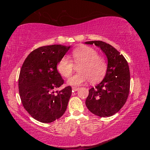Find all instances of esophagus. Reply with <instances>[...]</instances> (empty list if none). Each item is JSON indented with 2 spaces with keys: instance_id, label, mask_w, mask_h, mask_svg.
Here are the masks:
<instances>
[{
  "instance_id": "1",
  "label": "esophagus",
  "mask_w": 150,
  "mask_h": 150,
  "mask_svg": "<svg viewBox=\"0 0 150 150\" xmlns=\"http://www.w3.org/2000/svg\"><path fill=\"white\" fill-rule=\"evenodd\" d=\"M72 89H73V91H78L79 89V87H72Z\"/></svg>"
}]
</instances>
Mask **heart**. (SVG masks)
<instances>
[{
  "instance_id": "1",
  "label": "heart",
  "mask_w": 150,
  "mask_h": 150,
  "mask_svg": "<svg viewBox=\"0 0 150 150\" xmlns=\"http://www.w3.org/2000/svg\"><path fill=\"white\" fill-rule=\"evenodd\" d=\"M71 58L75 65H81L78 69L79 73L69 79L68 84L79 86L88 79L91 83H95L102 79L106 74L107 63L103 57L98 56L92 47H79L71 53ZM57 70L63 76L69 77L74 71V66L69 59L63 57L58 63Z\"/></svg>"
}]
</instances>
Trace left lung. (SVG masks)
Instances as JSON below:
<instances>
[{"label": "left lung", "mask_w": 150, "mask_h": 150, "mask_svg": "<svg viewBox=\"0 0 150 150\" xmlns=\"http://www.w3.org/2000/svg\"><path fill=\"white\" fill-rule=\"evenodd\" d=\"M85 44L99 47L107 59L105 77L88 91L86 106L94 115L109 117L120 110L128 98L130 84L128 62L117 50L105 42L89 41Z\"/></svg>", "instance_id": "8db88e82"}]
</instances>
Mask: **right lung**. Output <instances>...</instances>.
<instances>
[{"label": "right lung", "mask_w": 150, "mask_h": 150, "mask_svg": "<svg viewBox=\"0 0 150 150\" xmlns=\"http://www.w3.org/2000/svg\"><path fill=\"white\" fill-rule=\"evenodd\" d=\"M70 45L55 44L40 47L28 55L20 69L19 94L24 108L32 117L51 123L62 116L71 95L70 86L54 90L64 81L57 69Z\"/></svg>", "instance_id": "obj_1"}]
</instances>
